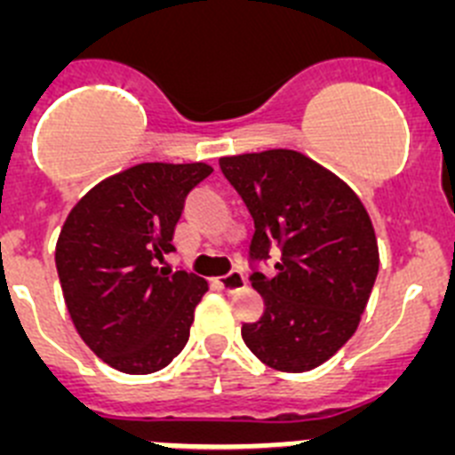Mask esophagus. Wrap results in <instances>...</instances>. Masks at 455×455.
Wrapping results in <instances>:
<instances>
[{"instance_id": "obj_1", "label": "esophagus", "mask_w": 455, "mask_h": 455, "mask_svg": "<svg viewBox=\"0 0 455 455\" xmlns=\"http://www.w3.org/2000/svg\"><path fill=\"white\" fill-rule=\"evenodd\" d=\"M220 287L225 289L228 293H235V291H241V289L246 287V275L241 271H230L228 275L220 277Z\"/></svg>"}]
</instances>
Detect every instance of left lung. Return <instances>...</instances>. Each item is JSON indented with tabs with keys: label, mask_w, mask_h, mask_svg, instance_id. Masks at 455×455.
<instances>
[{
	"label": "left lung",
	"mask_w": 455,
	"mask_h": 455,
	"mask_svg": "<svg viewBox=\"0 0 455 455\" xmlns=\"http://www.w3.org/2000/svg\"><path fill=\"white\" fill-rule=\"evenodd\" d=\"M219 164L255 220L251 283L267 305L241 337L277 371L319 367L357 331L376 283L378 243L367 209L348 184L296 150ZM273 250L281 259L264 276L254 264Z\"/></svg>",
	"instance_id": "1"
}]
</instances>
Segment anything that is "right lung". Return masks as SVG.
I'll return each instance as SVG.
<instances>
[{
  "mask_svg": "<svg viewBox=\"0 0 455 455\" xmlns=\"http://www.w3.org/2000/svg\"><path fill=\"white\" fill-rule=\"evenodd\" d=\"M212 171L139 164L92 187L68 214L56 241L63 299L79 337L108 367L159 371L187 347L207 280L159 262L175 251L188 191Z\"/></svg>",
  "mask_w": 455,
  "mask_h": 455,
  "instance_id": "obj_1",
  "label": "right lung"
}]
</instances>
